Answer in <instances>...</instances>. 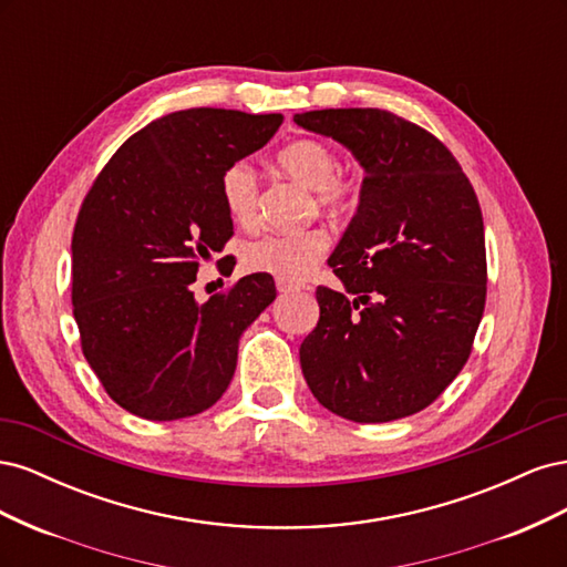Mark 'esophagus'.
Returning a JSON list of instances; mask_svg holds the SVG:
<instances>
[{
  "label": "esophagus",
  "instance_id": "34e87169",
  "mask_svg": "<svg viewBox=\"0 0 567 567\" xmlns=\"http://www.w3.org/2000/svg\"><path fill=\"white\" fill-rule=\"evenodd\" d=\"M277 288L279 293H293V290H302L305 284H298V281H286V279H277Z\"/></svg>",
  "mask_w": 567,
  "mask_h": 567
}]
</instances>
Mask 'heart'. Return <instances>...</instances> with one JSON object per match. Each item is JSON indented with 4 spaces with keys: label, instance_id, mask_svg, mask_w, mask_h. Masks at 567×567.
I'll return each mask as SVG.
<instances>
[{
    "label": "heart",
    "instance_id": "b5f03b06",
    "mask_svg": "<svg viewBox=\"0 0 567 567\" xmlns=\"http://www.w3.org/2000/svg\"><path fill=\"white\" fill-rule=\"evenodd\" d=\"M277 165L288 177L315 188L317 203L333 215H348L359 205V184L340 175L338 153L319 140H298L277 153ZM219 196L229 217L238 225H252L260 205V179L246 161L225 167L219 177ZM331 248V236L319 227L271 229L250 238L244 246V265L250 271L271 274L277 279L298 281L310 274Z\"/></svg>",
    "mask_w": 567,
    "mask_h": 567
}]
</instances>
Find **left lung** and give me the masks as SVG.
Returning <instances> with one entry per match:
<instances>
[{
	"label": "left lung",
	"mask_w": 567,
	"mask_h": 567,
	"mask_svg": "<svg viewBox=\"0 0 567 567\" xmlns=\"http://www.w3.org/2000/svg\"><path fill=\"white\" fill-rule=\"evenodd\" d=\"M364 167L362 196L329 257L342 290L319 286L302 340L312 394L357 423L433 404L468 362L485 312V227L473 184L435 134L383 109L296 115Z\"/></svg>",
	"instance_id": "1"
}]
</instances>
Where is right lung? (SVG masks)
I'll return each mask as SVG.
<instances>
[{"mask_svg": "<svg viewBox=\"0 0 567 567\" xmlns=\"http://www.w3.org/2000/svg\"><path fill=\"white\" fill-rule=\"evenodd\" d=\"M281 113L188 109L132 134L82 200L73 231V315L109 398L148 421L210 409L231 383L238 338L277 298L250 274L198 305L192 284L234 234L225 167L262 148Z\"/></svg>", "mask_w": 567, "mask_h": 567, "instance_id": "1", "label": "right lung"}]
</instances>
